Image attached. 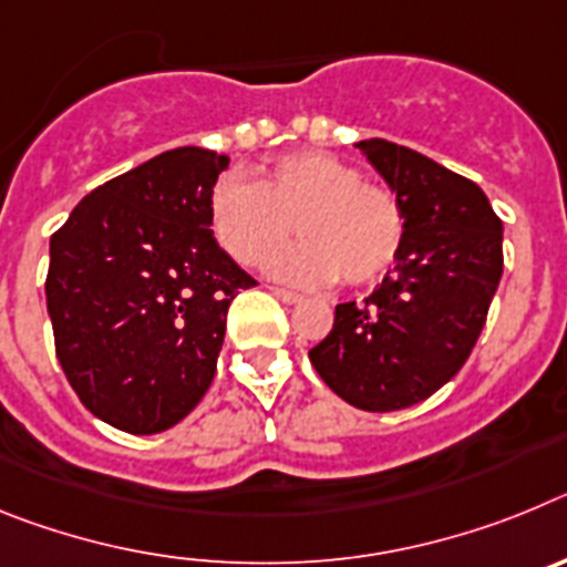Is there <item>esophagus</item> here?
<instances>
[{"instance_id": "34e87169", "label": "esophagus", "mask_w": 567, "mask_h": 567, "mask_svg": "<svg viewBox=\"0 0 567 567\" xmlns=\"http://www.w3.org/2000/svg\"><path fill=\"white\" fill-rule=\"evenodd\" d=\"M272 295L278 300H284V303H300V295L298 292H289V289H278V287H272Z\"/></svg>"}]
</instances>
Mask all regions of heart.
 <instances>
[{
  "label": "heart",
  "mask_w": 567,
  "mask_h": 567,
  "mask_svg": "<svg viewBox=\"0 0 567 567\" xmlns=\"http://www.w3.org/2000/svg\"><path fill=\"white\" fill-rule=\"evenodd\" d=\"M209 227L244 267L303 235L269 272L298 287H369L392 272L403 252L405 218L385 187L363 182L358 167L320 150L275 158L258 182L227 175L209 193Z\"/></svg>",
  "instance_id": "heart-1"
}]
</instances>
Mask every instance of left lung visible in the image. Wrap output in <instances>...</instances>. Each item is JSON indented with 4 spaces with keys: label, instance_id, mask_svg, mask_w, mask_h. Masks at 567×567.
<instances>
[{
    "label": "left lung",
    "instance_id": "1",
    "mask_svg": "<svg viewBox=\"0 0 567 567\" xmlns=\"http://www.w3.org/2000/svg\"><path fill=\"white\" fill-rule=\"evenodd\" d=\"M358 147L403 209V252L363 303L334 307L309 360L346 403L398 412L468 360L503 278V221L477 184L423 153L385 138Z\"/></svg>",
    "mask_w": 567,
    "mask_h": 567
}]
</instances>
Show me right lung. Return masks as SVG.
I'll use <instances>...</instances> for the list:
<instances>
[{
  "label": "right lung",
  "instance_id": "1",
  "mask_svg": "<svg viewBox=\"0 0 567 567\" xmlns=\"http://www.w3.org/2000/svg\"><path fill=\"white\" fill-rule=\"evenodd\" d=\"M227 155L178 147L84 195L50 238L56 358L90 414L158 434L215 378L227 309L255 287L218 247L209 193Z\"/></svg>",
  "mask_w": 567,
  "mask_h": 567
}]
</instances>
